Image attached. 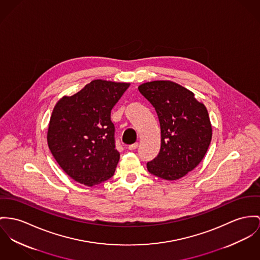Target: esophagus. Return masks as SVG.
Instances as JSON below:
<instances>
[{
  "instance_id": "esophagus-1",
  "label": "esophagus",
  "mask_w": 260,
  "mask_h": 260,
  "mask_svg": "<svg viewBox=\"0 0 260 260\" xmlns=\"http://www.w3.org/2000/svg\"><path fill=\"white\" fill-rule=\"evenodd\" d=\"M138 146H139V143H138V142H135V143L128 145V149H129V150H135V149L138 148Z\"/></svg>"
}]
</instances>
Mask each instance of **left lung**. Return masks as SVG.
<instances>
[{
    "label": "left lung",
    "mask_w": 260,
    "mask_h": 260,
    "mask_svg": "<svg viewBox=\"0 0 260 260\" xmlns=\"http://www.w3.org/2000/svg\"><path fill=\"white\" fill-rule=\"evenodd\" d=\"M139 91L155 109L161 132L159 153L146 163L147 170L162 179H179L200 163L209 148L208 111L191 91L171 81L147 82Z\"/></svg>",
    "instance_id": "1"
}]
</instances>
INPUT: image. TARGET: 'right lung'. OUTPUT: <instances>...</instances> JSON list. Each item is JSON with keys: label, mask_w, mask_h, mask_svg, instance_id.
Returning <instances> with one entry per match:
<instances>
[{"label": "right lung", "mask_w": 260, "mask_h": 260, "mask_svg": "<svg viewBox=\"0 0 260 260\" xmlns=\"http://www.w3.org/2000/svg\"><path fill=\"white\" fill-rule=\"evenodd\" d=\"M128 83L94 80L53 109L47 133L48 147L72 179L87 186L110 179L120 160L111 111Z\"/></svg>", "instance_id": "obj_1"}]
</instances>
